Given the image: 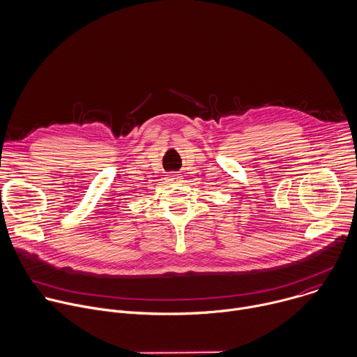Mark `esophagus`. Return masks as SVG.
<instances>
[{
  "label": "esophagus",
  "mask_w": 357,
  "mask_h": 357,
  "mask_svg": "<svg viewBox=\"0 0 357 357\" xmlns=\"http://www.w3.org/2000/svg\"><path fill=\"white\" fill-rule=\"evenodd\" d=\"M181 178H182L181 174H178V172H171V174L167 175V182H175V181L181 179Z\"/></svg>",
  "instance_id": "esophagus-1"
}]
</instances>
